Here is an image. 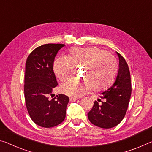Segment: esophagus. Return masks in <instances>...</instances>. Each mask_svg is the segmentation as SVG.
Returning a JSON list of instances; mask_svg holds the SVG:
<instances>
[{"instance_id": "esophagus-1", "label": "esophagus", "mask_w": 152, "mask_h": 152, "mask_svg": "<svg viewBox=\"0 0 152 152\" xmlns=\"http://www.w3.org/2000/svg\"><path fill=\"white\" fill-rule=\"evenodd\" d=\"M77 99V98H73V97H71V98H70V101L71 102H75V101H76Z\"/></svg>"}]
</instances>
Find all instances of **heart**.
<instances>
[{
  "mask_svg": "<svg viewBox=\"0 0 152 152\" xmlns=\"http://www.w3.org/2000/svg\"><path fill=\"white\" fill-rule=\"evenodd\" d=\"M74 66L86 67L83 73L85 80H70L61 86V91L72 97H81L92 88L96 90L110 86L118 71L116 60L107 52L96 48L75 47L67 58L59 57L54 63V71L60 80L64 81L73 75Z\"/></svg>",
  "mask_w": 152,
  "mask_h": 152,
  "instance_id": "obj_1",
  "label": "heart"
}]
</instances>
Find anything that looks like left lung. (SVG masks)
Returning a JSON list of instances; mask_svg holds the SVG:
<instances>
[{
    "label": "left lung",
    "mask_w": 152,
    "mask_h": 152,
    "mask_svg": "<svg viewBox=\"0 0 152 152\" xmlns=\"http://www.w3.org/2000/svg\"><path fill=\"white\" fill-rule=\"evenodd\" d=\"M118 71L115 81L110 88L100 94L101 101L94 102L88 113L89 121L98 127L110 129L118 125L125 117L131 94L130 71L125 59L118 53Z\"/></svg>",
    "instance_id": "obj_1"
}]
</instances>
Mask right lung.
Wrapping results in <instances>:
<instances>
[{"mask_svg":"<svg viewBox=\"0 0 152 152\" xmlns=\"http://www.w3.org/2000/svg\"><path fill=\"white\" fill-rule=\"evenodd\" d=\"M65 45L47 44L38 47L28 56L26 63L24 95L27 110L31 120L42 127H53L66 116L69 98L59 94L50 99L58 85L53 71L54 58Z\"/></svg>","mask_w":152,"mask_h":152,"instance_id":"obj_1","label":"right lung"}]
</instances>
